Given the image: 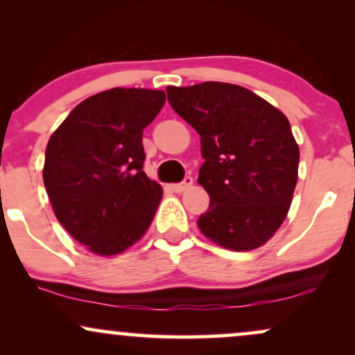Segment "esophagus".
<instances>
[{"mask_svg":"<svg viewBox=\"0 0 355 355\" xmlns=\"http://www.w3.org/2000/svg\"><path fill=\"white\" fill-rule=\"evenodd\" d=\"M191 183H193V178H191L189 175V177L183 178L180 183H175V185H172V189H173V191H177V193H180V191L189 190L191 187Z\"/></svg>","mask_w":355,"mask_h":355,"instance_id":"obj_1","label":"esophagus"}]
</instances>
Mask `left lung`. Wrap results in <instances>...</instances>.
I'll use <instances>...</instances> for the list:
<instances>
[{
  "label": "left lung",
  "instance_id": "8db88e82",
  "mask_svg": "<svg viewBox=\"0 0 355 355\" xmlns=\"http://www.w3.org/2000/svg\"><path fill=\"white\" fill-rule=\"evenodd\" d=\"M168 101L200 135L198 183L210 205L198 229L235 252L263 245L287 217L297 183L299 146L282 112L250 89L205 81L168 87Z\"/></svg>",
  "mask_w": 355,
  "mask_h": 355
}]
</instances>
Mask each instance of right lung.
Wrapping results in <instances>:
<instances>
[{
	"label": "right lung",
	"instance_id": "add662e5",
	"mask_svg": "<svg viewBox=\"0 0 355 355\" xmlns=\"http://www.w3.org/2000/svg\"><path fill=\"white\" fill-rule=\"evenodd\" d=\"M165 92L112 88L71 110L44 153L43 182L56 218L89 252L116 255L144 237L162 187L144 172V128Z\"/></svg>",
	"mask_w": 355,
	"mask_h": 355
}]
</instances>
